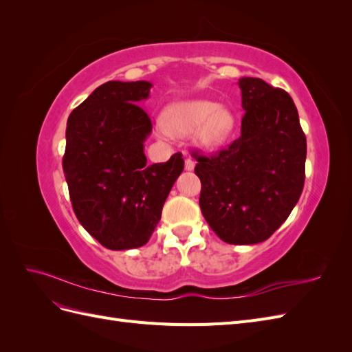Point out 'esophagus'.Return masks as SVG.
<instances>
[{"instance_id": "obj_1", "label": "esophagus", "mask_w": 352, "mask_h": 352, "mask_svg": "<svg viewBox=\"0 0 352 352\" xmlns=\"http://www.w3.org/2000/svg\"><path fill=\"white\" fill-rule=\"evenodd\" d=\"M195 167V162L190 157L185 158V170H188V172H190V170H194Z\"/></svg>"}]
</instances>
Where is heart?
<instances>
[{"instance_id":"obj_1","label":"heart","mask_w":352,"mask_h":352,"mask_svg":"<svg viewBox=\"0 0 352 352\" xmlns=\"http://www.w3.org/2000/svg\"><path fill=\"white\" fill-rule=\"evenodd\" d=\"M233 111L211 100H186L168 105L164 120H160L158 132L168 136H185L195 132V145L202 151H214L225 144L235 131Z\"/></svg>"}]
</instances>
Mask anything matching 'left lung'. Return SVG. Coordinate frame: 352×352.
<instances>
[{
	"label": "left lung",
	"instance_id": "1",
	"mask_svg": "<svg viewBox=\"0 0 352 352\" xmlns=\"http://www.w3.org/2000/svg\"><path fill=\"white\" fill-rule=\"evenodd\" d=\"M241 136L226 150L198 155L201 212L228 243L269 239L304 188L307 141L289 94L258 78H241Z\"/></svg>",
	"mask_w": 352,
	"mask_h": 352
}]
</instances>
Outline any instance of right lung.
<instances>
[{
	"label": "right lung",
	"instance_id": "add662e5",
	"mask_svg": "<svg viewBox=\"0 0 352 352\" xmlns=\"http://www.w3.org/2000/svg\"><path fill=\"white\" fill-rule=\"evenodd\" d=\"M151 87L146 80L105 82L67 120L63 170L73 211L91 236L114 251L150 241L184 170L179 153L146 164L144 142L153 124L138 104Z\"/></svg>",
	"mask_w": 352,
	"mask_h": 352
}]
</instances>
